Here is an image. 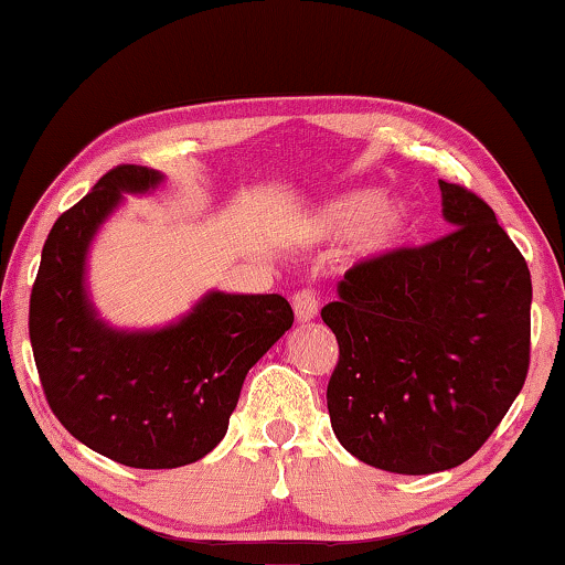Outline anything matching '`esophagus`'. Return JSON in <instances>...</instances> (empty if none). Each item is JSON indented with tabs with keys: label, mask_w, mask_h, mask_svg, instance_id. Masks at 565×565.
I'll use <instances>...</instances> for the list:
<instances>
[{
	"label": "esophagus",
	"mask_w": 565,
	"mask_h": 565,
	"mask_svg": "<svg viewBox=\"0 0 565 565\" xmlns=\"http://www.w3.org/2000/svg\"><path fill=\"white\" fill-rule=\"evenodd\" d=\"M292 311H296V319L300 323L313 321L316 313H319V298H316L313 290H298L292 296Z\"/></svg>",
	"instance_id": "1"
}]
</instances>
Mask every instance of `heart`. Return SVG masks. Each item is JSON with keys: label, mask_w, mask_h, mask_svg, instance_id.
Returning a JSON list of instances; mask_svg holds the SVG:
<instances>
[{"label": "heart", "mask_w": 565, "mask_h": 565, "mask_svg": "<svg viewBox=\"0 0 565 565\" xmlns=\"http://www.w3.org/2000/svg\"><path fill=\"white\" fill-rule=\"evenodd\" d=\"M412 223V207L401 198L377 200L375 192L354 190L331 198L311 215L308 228L319 238H342L354 231L360 257H381L396 249Z\"/></svg>", "instance_id": "obj_1"}]
</instances>
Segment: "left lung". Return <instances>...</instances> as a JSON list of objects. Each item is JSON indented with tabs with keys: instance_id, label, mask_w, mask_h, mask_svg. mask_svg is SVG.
Returning <instances> with one entry per match:
<instances>
[{
	"instance_id": "left-lung-1",
	"label": "left lung",
	"mask_w": 565,
	"mask_h": 565,
	"mask_svg": "<svg viewBox=\"0 0 565 565\" xmlns=\"http://www.w3.org/2000/svg\"><path fill=\"white\" fill-rule=\"evenodd\" d=\"M452 231L360 262L321 319L339 362L327 404L347 452L404 476L478 452L530 367L527 262L473 192L439 180Z\"/></svg>"
}]
</instances>
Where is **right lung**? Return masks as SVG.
Returning <instances> with one entry per match:
<instances>
[{
	"label": "right lung",
	"instance_id": "right-lung-1",
	"mask_svg": "<svg viewBox=\"0 0 565 565\" xmlns=\"http://www.w3.org/2000/svg\"><path fill=\"white\" fill-rule=\"evenodd\" d=\"M164 182L157 169L120 164L53 223L30 292V344L58 422L105 458L130 468H180L221 443L244 377L292 327L277 292L211 290L161 329H115L87 288L97 231L126 195Z\"/></svg>",
	"mask_w": 565,
	"mask_h": 565
}]
</instances>
